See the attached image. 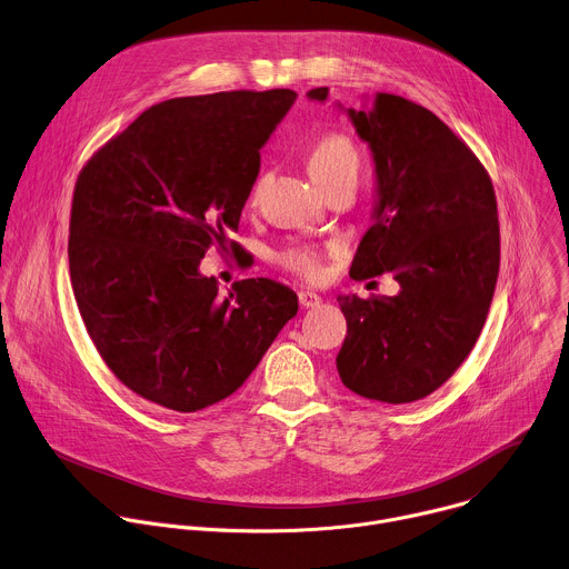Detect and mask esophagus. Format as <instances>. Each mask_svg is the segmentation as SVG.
Wrapping results in <instances>:
<instances>
[{"label": "esophagus", "instance_id": "esophagus-1", "mask_svg": "<svg viewBox=\"0 0 569 569\" xmlns=\"http://www.w3.org/2000/svg\"><path fill=\"white\" fill-rule=\"evenodd\" d=\"M298 302L302 309H311V307H318L320 305V296L318 293H311V291H300L298 293Z\"/></svg>", "mask_w": 569, "mask_h": 569}]
</instances>
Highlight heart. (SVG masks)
<instances>
[{
    "label": "heart",
    "mask_w": 569,
    "mask_h": 569,
    "mask_svg": "<svg viewBox=\"0 0 569 569\" xmlns=\"http://www.w3.org/2000/svg\"><path fill=\"white\" fill-rule=\"evenodd\" d=\"M307 168L311 179H329L338 174H357L359 154L355 143L343 134H327L318 139L309 152ZM336 253V247L329 249H309L291 247L278 256L280 264L307 282H316L325 273V258Z\"/></svg>",
    "instance_id": "1"
}]
</instances>
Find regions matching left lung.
Returning <instances> with one entry per match:
<instances>
[{
	"mask_svg": "<svg viewBox=\"0 0 569 569\" xmlns=\"http://www.w3.org/2000/svg\"><path fill=\"white\" fill-rule=\"evenodd\" d=\"M327 93L307 91L318 102ZM348 117L377 177L372 226L350 276L390 271L401 289L338 296L348 336L336 370L366 399L410 403L452 377L485 327L500 269L496 192L478 157L430 109L377 93Z\"/></svg>",
	"mask_w": 569,
	"mask_h": 569,
	"instance_id": "8db88e82",
	"label": "left lung"
}]
</instances>
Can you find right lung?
I'll return each mask as SVG.
<instances>
[{"instance_id":"add662e5","label":"right lung","mask_w":569,"mask_h":569,"mask_svg":"<svg viewBox=\"0 0 569 569\" xmlns=\"http://www.w3.org/2000/svg\"><path fill=\"white\" fill-rule=\"evenodd\" d=\"M296 96L269 89L163 100L78 174L73 296L107 368L152 403L197 412L233 395L298 311V296L280 282L249 278L221 296L199 271L208 247L229 249L260 148Z\"/></svg>"}]
</instances>
